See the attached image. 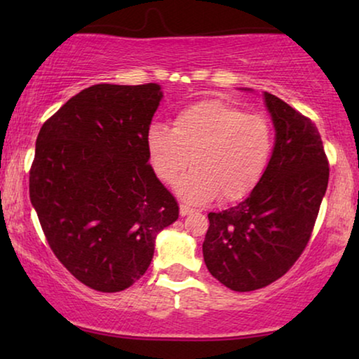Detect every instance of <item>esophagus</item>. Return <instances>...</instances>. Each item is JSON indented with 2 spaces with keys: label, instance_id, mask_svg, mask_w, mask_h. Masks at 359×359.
<instances>
[{
  "label": "esophagus",
  "instance_id": "34e87169",
  "mask_svg": "<svg viewBox=\"0 0 359 359\" xmlns=\"http://www.w3.org/2000/svg\"><path fill=\"white\" fill-rule=\"evenodd\" d=\"M193 212H194V209H191L189 205H186V204L180 205V215H181V217H186V215H189Z\"/></svg>",
  "mask_w": 359,
  "mask_h": 359
}]
</instances>
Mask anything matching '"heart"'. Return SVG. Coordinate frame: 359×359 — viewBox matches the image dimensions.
I'll return each mask as SVG.
<instances>
[{"label":"heart","mask_w":359,"mask_h":359,"mask_svg":"<svg viewBox=\"0 0 359 359\" xmlns=\"http://www.w3.org/2000/svg\"><path fill=\"white\" fill-rule=\"evenodd\" d=\"M147 151L155 175L173 184L186 166H194L176 184L189 204L219 199L235 203L262 181L273 154V130L262 116L245 114L227 102L210 100L186 106L173 127L147 130Z\"/></svg>","instance_id":"obj_1"}]
</instances>
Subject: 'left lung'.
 Instances as JSON below:
<instances>
[{
	"label": "left lung",
	"mask_w": 359,
	"mask_h": 359,
	"mask_svg": "<svg viewBox=\"0 0 359 359\" xmlns=\"http://www.w3.org/2000/svg\"><path fill=\"white\" fill-rule=\"evenodd\" d=\"M263 101L276 132L268 168L243 201L209 212L203 243L209 273L238 292L268 286L296 263L328 184V161L316 124L266 91Z\"/></svg>",
	"instance_id": "8db88e82"
}]
</instances>
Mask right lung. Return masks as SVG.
<instances>
[{
	"instance_id": "right-lung-1",
	"label": "right lung",
	"mask_w": 359,
	"mask_h": 359,
	"mask_svg": "<svg viewBox=\"0 0 359 359\" xmlns=\"http://www.w3.org/2000/svg\"><path fill=\"white\" fill-rule=\"evenodd\" d=\"M161 97L156 83L90 86L37 135L32 208L55 257L95 291H124L144 276L156 235L180 215L147 151Z\"/></svg>"
}]
</instances>
